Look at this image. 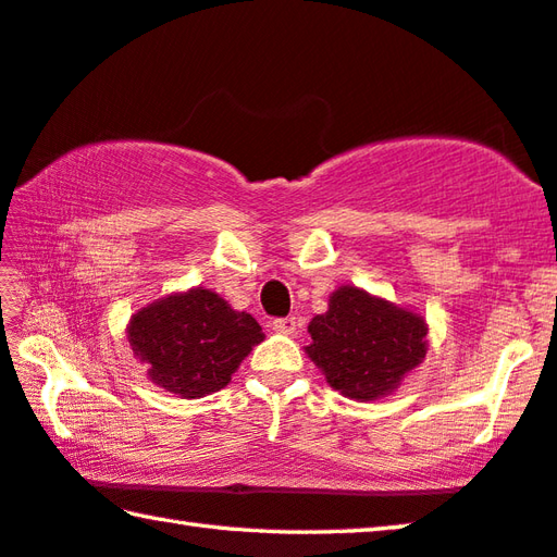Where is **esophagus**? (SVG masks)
I'll use <instances>...</instances> for the list:
<instances>
[{"mask_svg":"<svg viewBox=\"0 0 557 557\" xmlns=\"http://www.w3.org/2000/svg\"><path fill=\"white\" fill-rule=\"evenodd\" d=\"M272 331L285 333V336H292L297 331V317H285V319H275L272 321Z\"/></svg>","mask_w":557,"mask_h":557,"instance_id":"34e87169","label":"esophagus"}]
</instances>
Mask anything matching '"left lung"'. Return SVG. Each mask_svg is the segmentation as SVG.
Instances as JSON below:
<instances>
[{
    "mask_svg": "<svg viewBox=\"0 0 557 557\" xmlns=\"http://www.w3.org/2000/svg\"><path fill=\"white\" fill-rule=\"evenodd\" d=\"M305 348L326 382L343 397L375 401L397 392L429 350V323L421 313L341 285L329 309L309 321Z\"/></svg>",
    "mask_w": 557,
    "mask_h": 557,
    "instance_id": "left-lung-1",
    "label": "left lung"
}]
</instances>
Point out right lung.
<instances>
[{"label":"right lung","mask_w":557,"mask_h":557,"mask_svg":"<svg viewBox=\"0 0 557 557\" xmlns=\"http://www.w3.org/2000/svg\"><path fill=\"white\" fill-rule=\"evenodd\" d=\"M126 338L150 382L182 399H199L224 389L265 333L216 292L191 287L138 309Z\"/></svg>","instance_id":"add662e5"}]
</instances>
